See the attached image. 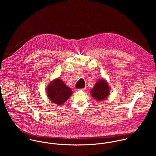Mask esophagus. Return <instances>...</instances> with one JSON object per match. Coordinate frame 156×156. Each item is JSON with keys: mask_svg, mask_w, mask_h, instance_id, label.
Returning a JSON list of instances; mask_svg holds the SVG:
<instances>
[{"mask_svg": "<svg viewBox=\"0 0 156 156\" xmlns=\"http://www.w3.org/2000/svg\"><path fill=\"white\" fill-rule=\"evenodd\" d=\"M85 90V88H82V89H78V90Z\"/></svg>", "mask_w": 156, "mask_h": 156, "instance_id": "34e87169", "label": "esophagus"}]
</instances>
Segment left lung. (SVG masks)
<instances>
[{"instance_id": "8db88e82", "label": "left lung", "mask_w": 156, "mask_h": 156, "mask_svg": "<svg viewBox=\"0 0 156 156\" xmlns=\"http://www.w3.org/2000/svg\"><path fill=\"white\" fill-rule=\"evenodd\" d=\"M92 96L97 100L101 101L107 98L109 94V87L103 79L97 82L90 91Z\"/></svg>"}]
</instances>
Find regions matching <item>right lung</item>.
I'll return each mask as SVG.
<instances>
[{"label": "right lung", "instance_id": "add662e5", "mask_svg": "<svg viewBox=\"0 0 156 156\" xmlns=\"http://www.w3.org/2000/svg\"><path fill=\"white\" fill-rule=\"evenodd\" d=\"M47 94L50 99L56 105L66 102L72 94V90L59 79H57L49 85Z\"/></svg>", "mask_w": 156, "mask_h": 156}]
</instances>
